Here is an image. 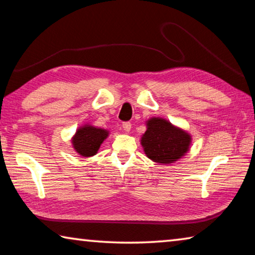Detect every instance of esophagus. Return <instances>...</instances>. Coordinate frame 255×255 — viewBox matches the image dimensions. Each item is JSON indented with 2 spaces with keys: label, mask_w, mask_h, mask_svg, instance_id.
<instances>
[{
  "label": "esophagus",
  "mask_w": 255,
  "mask_h": 255,
  "mask_svg": "<svg viewBox=\"0 0 255 255\" xmlns=\"http://www.w3.org/2000/svg\"><path fill=\"white\" fill-rule=\"evenodd\" d=\"M123 128L125 131H129L131 129V124L129 122H125V123H123Z\"/></svg>",
  "instance_id": "obj_1"
}]
</instances>
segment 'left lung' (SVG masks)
Returning a JSON list of instances; mask_svg holds the SVG:
<instances>
[{
    "instance_id": "left-lung-1",
    "label": "left lung",
    "mask_w": 255,
    "mask_h": 255,
    "mask_svg": "<svg viewBox=\"0 0 255 255\" xmlns=\"http://www.w3.org/2000/svg\"><path fill=\"white\" fill-rule=\"evenodd\" d=\"M191 137L162 118L147 122V130L141 137V145L147 157L154 162L169 164L178 161L189 150Z\"/></svg>"
}]
</instances>
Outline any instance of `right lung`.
Returning a JSON list of instances; mask_svg holds the SVG:
<instances>
[{"label": "right lung", "instance_id": "obj_1", "mask_svg": "<svg viewBox=\"0 0 255 255\" xmlns=\"http://www.w3.org/2000/svg\"><path fill=\"white\" fill-rule=\"evenodd\" d=\"M108 133L109 132L105 129L85 125V126L77 129L75 136L72 139V143L77 153L84 157H90L97 154Z\"/></svg>", "mask_w": 255, "mask_h": 255}]
</instances>
